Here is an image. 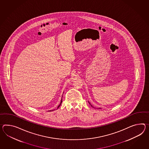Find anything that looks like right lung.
<instances>
[{
    "mask_svg": "<svg viewBox=\"0 0 149 149\" xmlns=\"http://www.w3.org/2000/svg\"><path fill=\"white\" fill-rule=\"evenodd\" d=\"M62 101V100H61V103H60V105H58V108H59V107H60V105H61V104Z\"/></svg>",
    "mask_w": 149,
    "mask_h": 149,
    "instance_id": "obj_1",
    "label": "right lung"
}]
</instances>
